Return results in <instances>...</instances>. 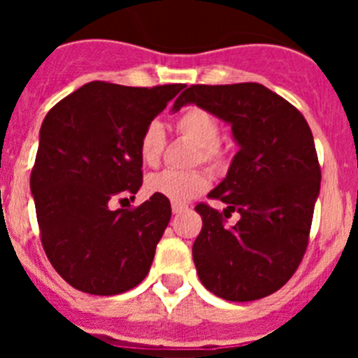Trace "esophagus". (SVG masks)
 I'll return each mask as SVG.
<instances>
[{"label":"esophagus","mask_w":358,"mask_h":358,"mask_svg":"<svg viewBox=\"0 0 358 358\" xmlns=\"http://www.w3.org/2000/svg\"><path fill=\"white\" fill-rule=\"evenodd\" d=\"M185 211H188V206H186V204H172V213L173 215L185 213Z\"/></svg>","instance_id":"34e87169"}]
</instances>
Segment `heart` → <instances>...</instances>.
<instances>
[{"instance_id": "1", "label": "heart", "mask_w": 358, "mask_h": 358, "mask_svg": "<svg viewBox=\"0 0 358 358\" xmlns=\"http://www.w3.org/2000/svg\"><path fill=\"white\" fill-rule=\"evenodd\" d=\"M177 134L186 138L197 147L194 154V163H204L211 169H218L224 161V150L218 145L220 140V122L210 110L202 107H186L181 115L176 118ZM164 131L161 123L150 122L143 129L138 145L140 159L145 166H156L163 156ZM208 186L206 176L201 170H189V172H173L163 170L159 173H152L145 181L147 194L157 195L161 199L173 202V204H185L194 197L201 195Z\"/></svg>"}]
</instances>
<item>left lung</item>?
Segmentation results:
<instances>
[{
    "label": "left lung",
    "instance_id": "left-lung-1",
    "mask_svg": "<svg viewBox=\"0 0 358 358\" xmlns=\"http://www.w3.org/2000/svg\"><path fill=\"white\" fill-rule=\"evenodd\" d=\"M195 103L231 125L240 150L208 197L238 210L225 227L222 213L201 202L202 229L194 262L202 285L227 301L271 296L292 278L308 245L321 166L314 136L285 98L256 82L189 85L173 103Z\"/></svg>",
    "mask_w": 358,
    "mask_h": 358
}]
</instances>
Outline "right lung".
<instances>
[{
    "instance_id": "add662e5",
    "label": "right lung",
    "mask_w": 358,
    "mask_h": 358,
    "mask_svg": "<svg viewBox=\"0 0 358 358\" xmlns=\"http://www.w3.org/2000/svg\"><path fill=\"white\" fill-rule=\"evenodd\" d=\"M185 84L127 87L94 80L62 98L44 118L30 189L41 242L69 285L115 296L140 285L172 217L152 195L138 208L110 210L143 182L140 138Z\"/></svg>"
}]
</instances>
